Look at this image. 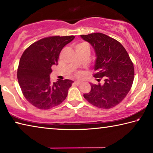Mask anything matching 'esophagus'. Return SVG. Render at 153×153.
Here are the masks:
<instances>
[{"instance_id":"esophagus-1","label":"esophagus","mask_w":153,"mask_h":153,"mask_svg":"<svg viewBox=\"0 0 153 153\" xmlns=\"http://www.w3.org/2000/svg\"><path fill=\"white\" fill-rule=\"evenodd\" d=\"M81 83H82V82L79 81V80H77V81L74 82V84H76V85H79L80 84H81Z\"/></svg>"}]
</instances>
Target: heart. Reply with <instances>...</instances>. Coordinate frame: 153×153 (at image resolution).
I'll return each mask as SVG.
<instances>
[{
	"mask_svg": "<svg viewBox=\"0 0 153 153\" xmlns=\"http://www.w3.org/2000/svg\"><path fill=\"white\" fill-rule=\"evenodd\" d=\"M79 45H82V44H79ZM76 76H77V77L82 76V72H80V71H77V72H76Z\"/></svg>",
	"mask_w": 153,
	"mask_h": 153,
	"instance_id": "obj_1",
	"label": "heart"
}]
</instances>
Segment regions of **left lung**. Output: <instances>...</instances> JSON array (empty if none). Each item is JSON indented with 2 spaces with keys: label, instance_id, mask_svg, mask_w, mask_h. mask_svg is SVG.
<instances>
[{
  "label": "left lung",
  "instance_id": "1",
  "mask_svg": "<svg viewBox=\"0 0 153 153\" xmlns=\"http://www.w3.org/2000/svg\"><path fill=\"white\" fill-rule=\"evenodd\" d=\"M94 48L96 53L93 76L104 79L103 84L91 85V90L84 97L90 104L110 108L120 103L130 90L134 78V68L128 52L117 40L102 33L81 35Z\"/></svg>",
  "mask_w": 153,
  "mask_h": 153
}]
</instances>
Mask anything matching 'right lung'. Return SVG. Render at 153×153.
<instances>
[{
	"instance_id": "1",
	"label": "right lung",
	"mask_w": 153,
	"mask_h": 153,
	"mask_svg": "<svg viewBox=\"0 0 153 153\" xmlns=\"http://www.w3.org/2000/svg\"><path fill=\"white\" fill-rule=\"evenodd\" d=\"M74 36H50L37 41L21 56L17 79L23 94L30 104L40 109H48L65 99L74 82L58 80L52 83L51 67L57 65L61 51L74 39Z\"/></svg>"
}]
</instances>
